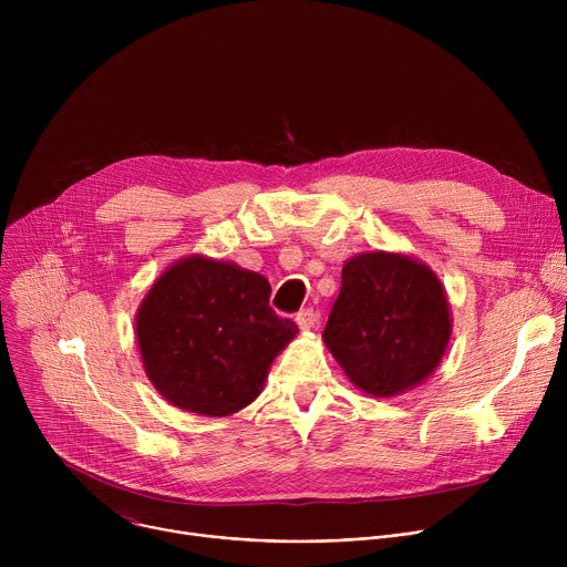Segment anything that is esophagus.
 <instances>
[{
  "label": "esophagus",
  "instance_id": "34e87169",
  "mask_svg": "<svg viewBox=\"0 0 567 567\" xmlns=\"http://www.w3.org/2000/svg\"><path fill=\"white\" fill-rule=\"evenodd\" d=\"M296 322H298V328H300V330H313V328H316V322H318V313H316L311 307H307V309L298 311Z\"/></svg>",
  "mask_w": 567,
  "mask_h": 567
}]
</instances>
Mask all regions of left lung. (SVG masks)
Here are the masks:
<instances>
[{
	"label": "left lung",
	"instance_id": "obj_1",
	"mask_svg": "<svg viewBox=\"0 0 567 567\" xmlns=\"http://www.w3.org/2000/svg\"><path fill=\"white\" fill-rule=\"evenodd\" d=\"M451 332V305L435 271L406 254L370 251L343 265L322 341L361 392L385 399L437 370Z\"/></svg>",
	"mask_w": 567,
	"mask_h": 567
}]
</instances>
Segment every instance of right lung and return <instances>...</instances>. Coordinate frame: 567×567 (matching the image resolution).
<instances>
[{"label": "right lung", "mask_w": 567, "mask_h": 567, "mask_svg": "<svg viewBox=\"0 0 567 567\" xmlns=\"http://www.w3.org/2000/svg\"><path fill=\"white\" fill-rule=\"evenodd\" d=\"M265 276L188 256L161 274L136 309L143 370L173 406L228 417L265 388L274 359L298 334L269 307Z\"/></svg>", "instance_id": "right-lung-1"}]
</instances>
